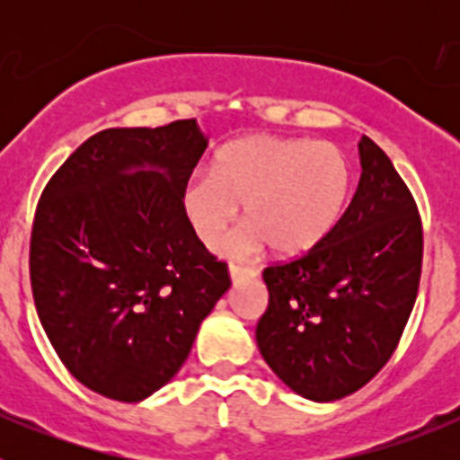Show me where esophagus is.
Masks as SVG:
<instances>
[{"instance_id":"obj_1","label":"esophagus","mask_w":460,"mask_h":460,"mask_svg":"<svg viewBox=\"0 0 460 460\" xmlns=\"http://www.w3.org/2000/svg\"><path fill=\"white\" fill-rule=\"evenodd\" d=\"M258 276V271L251 270V267H239V265H230V279H233V283L237 286V283H242V280H249V279H255Z\"/></svg>"}]
</instances>
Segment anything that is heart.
Masks as SVG:
<instances>
[{"label": "heart", "mask_w": 460, "mask_h": 460, "mask_svg": "<svg viewBox=\"0 0 460 460\" xmlns=\"http://www.w3.org/2000/svg\"><path fill=\"white\" fill-rule=\"evenodd\" d=\"M352 193V164L332 142L308 137L249 136L227 142L209 172L181 189V209L195 237L218 249L243 207L246 230L234 249L270 246L295 258L324 242L343 217Z\"/></svg>", "instance_id": "1"}]
</instances>
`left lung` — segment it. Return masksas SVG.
Segmentation results:
<instances>
[{
    "label": "left lung",
    "instance_id": "obj_1",
    "mask_svg": "<svg viewBox=\"0 0 460 460\" xmlns=\"http://www.w3.org/2000/svg\"><path fill=\"white\" fill-rule=\"evenodd\" d=\"M355 198L320 246L262 271L255 339L271 371L311 401H339L380 373L420 290L424 233L412 193L371 137Z\"/></svg>",
    "mask_w": 460,
    "mask_h": 460
}]
</instances>
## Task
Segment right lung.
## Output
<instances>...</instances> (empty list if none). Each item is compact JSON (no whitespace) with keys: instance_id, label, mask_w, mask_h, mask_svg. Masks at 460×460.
<instances>
[{"instance_id":"right-lung-1","label":"right lung","mask_w":460,"mask_h":460,"mask_svg":"<svg viewBox=\"0 0 460 460\" xmlns=\"http://www.w3.org/2000/svg\"><path fill=\"white\" fill-rule=\"evenodd\" d=\"M207 149L195 119L105 128L46 184L30 242L36 313L73 377L136 403L174 377L230 288L181 189Z\"/></svg>"}]
</instances>
